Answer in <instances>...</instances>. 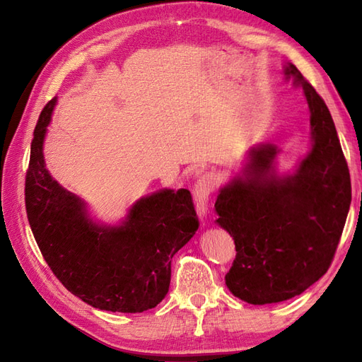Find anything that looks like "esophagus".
<instances>
[{
  "label": "esophagus",
  "mask_w": 362,
  "mask_h": 362,
  "mask_svg": "<svg viewBox=\"0 0 362 362\" xmlns=\"http://www.w3.org/2000/svg\"><path fill=\"white\" fill-rule=\"evenodd\" d=\"M216 175L213 174H204L201 179L196 182L194 191H193V197H194V204H196V211L199 218H204L206 209H209V201L210 196L216 188Z\"/></svg>",
  "instance_id": "obj_1"
}]
</instances>
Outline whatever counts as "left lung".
I'll use <instances>...</instances> for the list:
<instances>
[{
	"label": "left lung",
	"instance_id": "obj_1",
	"mask_svg": "<svg viewBox=\"0 0 362 362\" xmlns=\"http://www.w3.org/2000/svg\"><path fill=\"white\" fill-rule=\"evenodd\" d=\"M283 73L310 107L308 152L294 171L279 174L280 149L255 144L214 204L216 224L236 247L226 284L250 305L296 297L328 271L351 202L349 166L328 107L294 65Z\"/></svg>",
	"mask_w": 362,
	"mask_h": 362
}]
</instances>
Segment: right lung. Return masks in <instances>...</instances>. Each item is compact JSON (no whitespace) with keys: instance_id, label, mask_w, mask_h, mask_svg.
Listing matches in <instances>:
<instances>
[{"instance_id":"add662e5","label":"right lung","mask_w":362,"mask_h":362,"mask_svg":"<svg viewBox=\"0 0 362 362\" xmlns=\"http://www.w3.org/2000/svg\"><path fill=\"white\" fill-rule=\"evenodd\" d=\"M56 104L51 99L37 121L26 173V213L38 249L64 286L93 308H156L168 294L173 257L199 228L189 191L138 199L117 226L95 221L46 169L43 143Z\"/></svg>"}]
</instances>
